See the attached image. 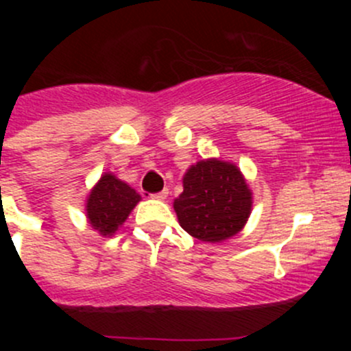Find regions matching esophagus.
Listing matches in <instances>:
<instances>
[{
  "label": "esophagus",
  "instance_id": "obj_1",
  "mask_svg": "<svg viewBox=\"0 0 351 351\" xmlns=\"http://www.w3.org/2000/svg\"><path fill=\"white\" fill-rule=\"evenodd\" d=\"M166 197H168V190H162V192H158V193H153V198L156 200H166Z\"/></svg>",
  "mask_w": 351,
  "mask_h": 351
}]
</instances>
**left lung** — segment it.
I'll return each instance as SVG.
<instances>
[{"label":"left lung","instance_id":"8db88e82","mask_svg":"<svg viewBox=\"0 0 351 351\" xmlns=\"http://www.w3.org/2000/svg\"><path fill=\"white\" fill-rule=\"evenodd\" d=\"M251 205V190L238 166L210 158L186 169L183 192L173 207L180 226L190 236L219 243L241 231Z\"/></svg>","mask_w":351,"mask_h":351}]
</instances>
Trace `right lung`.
Returning <instances> with one entry per match:
<instances>
[{"mask_svg":"<svg viewBox=\"0 0 351 351\" xmlns=\"http://www.w3.org/2000/svg\"><path fill=\"white\" fill-rule=\"evenodd\" d=\"M139 200L141 195L132 186L105 173L86 198L88 222L101 236H113Z\"/></svg>","mask_w":351,"mask_h":351,"instance_id":"add662e5","label":"right lung"}]
</instances>
